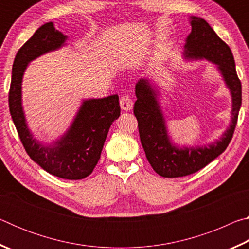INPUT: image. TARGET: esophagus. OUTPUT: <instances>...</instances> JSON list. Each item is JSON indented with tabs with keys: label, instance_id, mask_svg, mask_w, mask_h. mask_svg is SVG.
Here are the masks:
<instances>
[{
	"label": "esophagus",
	"instance_id": "obj_1",
	"mask_svg": "<svg viewBox=\"0 0 249 249\" xmlns=\"http://www.w3.org/2000/svg\"><path fill=\"white\" fill-rule=\"evenodd\" d=\"M120 105L122 109H124V111L127 112V111H130L133 107V101L129 96H122L120 100Z\"/></svg>",
	"mask_w": 249,
	"mask_h": 249
}]
</instances>
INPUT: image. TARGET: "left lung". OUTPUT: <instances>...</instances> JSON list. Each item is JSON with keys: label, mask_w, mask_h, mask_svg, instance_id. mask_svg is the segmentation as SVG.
Returning a JSON list of instances; mask_svg holds the SVG:
<instances>
[{"label": "left lung", "mask_w": 249, "mask_h": 249, "mask_svg": "<svg viewBox=\"0 0 249 249\" xmlns=\"http://www.w3.org/2000/svg\"><path fill=\"white\" fill-rule=\"evenodd\" d=\"M191 33L183 46L185 60H206L216 66L230 91L231 122L218 140L206 146H179L172 141L160 103V87L151 78H142L135 86L134 114L138 121L142 146L147 160L159 176L178 178L199 171L229 146L242 105V84L231 49L203 18L190 16Z\"/></svg>", "instance_id": "obj_1"}]
</instances>
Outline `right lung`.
<instances>
[{
    "mask_svg": "<svg viewBox=\"0 0 249 249\" xmlns=\"http://www.w3.org/2000/svg\"><path fill=\"white\" fill-rule=\"evenodd\" d=\"M68 36L56 29L53 22L46 23L16 53L8 105L25 150L37 165L50 175L68 180L86 178L93 171L102 153L104 142L113 122L121 114L119 95L82 100L74 119L66 132L50 144L34 136L25 115L22 84L28 65L45 53L67 45Z\"/></svg>",
    "mask_w": 249,
    "mask_h": 249,
    "instance_id": "1",
    "label": "right lung"
}]
</instances>
